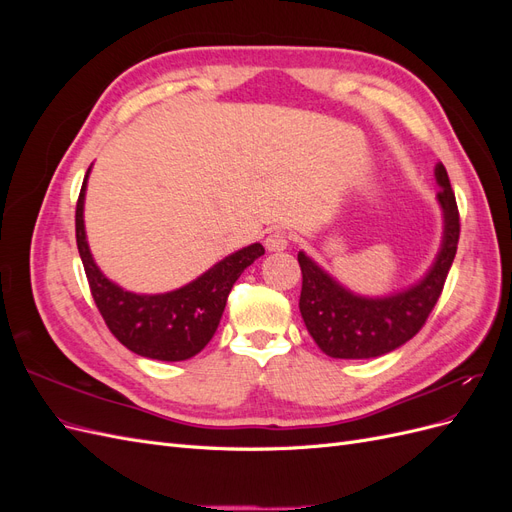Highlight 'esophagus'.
I'll use <instances>...</instances> for the list:
<instances>
[{"label": "esophagus", "instance_id": "1", "mask_svg": "<svg viewBox=\"0 0 512 512\" xmlns=\"http://www.w3.org/2000/svg\"><path fill=\"white\" fill-rule=\"evenodd\" d=\"M288 243H290V235L282 228L271 230L267 239H265V245H267L269 252H282V250H286Z\"/></svg>", "mask_w": 512, "mask_h": 512}]
</instances>
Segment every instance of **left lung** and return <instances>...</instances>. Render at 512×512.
<instances>
[{
  "instance_id": "left-lung-1",
  "label": "left lung",
  "mask_w": 512,
  "mask_h": 512,
  "mask_svg": "<svg viewBox=\"0 0 512 512\" xmlns=\"http://www.w3.org/2000/svg\"><path fill=\"white\" fill-rule=\"evenodd\" d=\"M436 179L442 185L438 192L444 211L442 250L425 280L410 290L386 299L356 297L299 252L301 316L324 354L333 359H374L406 344L425 327L451 271L461 228L455 192L442 164L436 166Z\"/></svg>"
}]
</instances>
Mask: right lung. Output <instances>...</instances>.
Returning a JSON list of instances; mask_svg holds the SVG:
<instances>
[{"label":"right lung","instance_id":"right-lung-1","mask_svg":"<svg viewBox=\"0 0 512 512\" xmlns=\"http://www.w3.org/2000/svg\"><path fill=\"white\" fill-rule=\"evenodd\" d=\"M89 175V170H87ZM76 200V245L85 267L91 297L96 301L108 331L134 354L158 361H185L203 350L218 329L226 299L243 269L265 254L254 243L218 262L192 284L166 294H132L121 290L96 267L85 239L83 203L85 185Z\"/></svg>","mask_w":512,"mask_h":512}]
</instances>
